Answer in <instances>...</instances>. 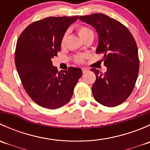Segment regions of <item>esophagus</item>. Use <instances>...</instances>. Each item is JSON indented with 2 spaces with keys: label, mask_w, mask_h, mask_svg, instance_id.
Returning a JSON list of instances; mask_svg holds the SVG:
<instances>
[{
  "label": "esophagus",
  "mask_w": 150,
  "mask_h": 150,
  "mask_svg": "<svg viewBox=\"0 0 150 150\" xmlns=\"http://www.w3.org/2000/svg\"><path fill=\"white\" fill-rule=\"evenodd\" d=\"M82 70H83V73H86V72H88V69H87V68H83Z\"/></svg>",
  "instance_id": "34e87169"
}]
</instances>
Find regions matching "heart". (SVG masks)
<instances>
[{"label":"heart","mask_w":150,"mask_h":150,"mask_svg":"<svg viewBox=\"0 0 150 150\" xmlns=\"http://www.w3.org/2000/svg\"><path fill=\"white\" fill-rule=\"evenodd\" d=\"M91 33H93L92 30H90L88 28H87V27L81 26L80 27L79 29H78V35H79V36L81 37V39H82L83 38H84L85 36L88 35L89 34H91ZM64 38H65V37L63 38V39L62 40V42H61L62 46L64 45ZM83 56H80V57H78L76 59H75V61H76L77 62H83Z\"/></svg>","instance_id":"obj_1"}]
</instances>
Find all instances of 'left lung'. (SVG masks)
<instances>
[{
    "mask_svg": "<svg viewBox=\"0 0 150 150\" xmlns=\"http://www.w3.org/2000/svg\"><path fill=\"white\" fill-rule=\"evenodd\" d=\"M79 19L96 30V54L103 55L104 73L91 68L96 75L92 86L93 98L106 107H115L131 95L139 75L138 48L134 37L122 24L103 13L81 16Z\"/></svg>",
    "mask_w": 150,
    "mask_h": 150,
    "instance_id": "obj_1",
    "label": "left lung"
}]
</instances>
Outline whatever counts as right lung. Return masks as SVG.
Instances as JSON below:
<instances>
[{"label":"right lung","mask_w":150,"mask_h":150,"mask_svg":"<svg viewBox=\"0 0 150 150\" xmlns=\"http://www.w3.org/2000/svg\"><path fill=\"white\" fill-rule=\"evenodd\" d=\"M78 18H45L28 25L18 38L15 64L19 78L29 96L45 108L55 110L69 102L82 76L81 69L72 67L58 72L51 61L61 51L67 28Z\"/></svg>","instance_id":"obj_1"}]
</instances>
